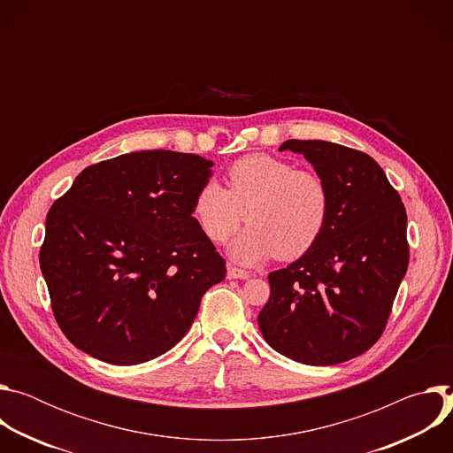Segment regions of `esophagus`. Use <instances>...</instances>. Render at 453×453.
<instances>
[{
	"label": "esophagus",
	"instance_id": "1",
	"mask_svg": "<svg viewBox=\"0 0 453 453\" xmlns=\"http://www.w3.org/2000/svg\"><path fill=\"white\" fill-rule=\"evenodd\" d=\"M227 278L229 280H247V278H250V273L236 269L233 265H227Z\"/></svg>",
	"mask_w": 453,
	"mask_h": 453
}]
</instances>
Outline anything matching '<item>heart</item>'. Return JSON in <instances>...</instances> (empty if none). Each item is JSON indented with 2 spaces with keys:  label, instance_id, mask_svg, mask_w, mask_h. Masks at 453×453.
I'll return each instance as SVG.
<instances>
[{
  "label": "heart",
  "instance_id": "1",
  "mask_svg": "<svg viewBox=\"0 0 453 453\" xmlns=\"http://www.w3.org/2000/svg\"><path fill=\"white\" fill-rule=\"evenodd\" d=\"M191 211L211 242H226L247 217L250 226L229 243L231 257L243 265L276 254L290 260L310 250L325 231L330 191L311 170L252 154L229 166L227 189L215 180L203 184Z\"/></svg>",
  "mask_w": 453,
  "mask_h": 453
}]
</instances>
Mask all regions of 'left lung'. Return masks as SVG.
Listing matches in <instances>:
<instances>
[{"label":"left lung","instance_id":"1","mask_svg":"<svg viewBox=\"0 0 453 453\" xmlns=\"http://www.w3.org/2000/svg\"><path fill=\"white\" fill-rule=\"evenodd\" d=\"M330 191V217L310 250L269 274L257 315L267 344L308 365H334L381 335L409 267L407 213L381 166L367 154L322 140H287Z\"/></svg>","mask_w":453,"mask_h":453}]
</instances>
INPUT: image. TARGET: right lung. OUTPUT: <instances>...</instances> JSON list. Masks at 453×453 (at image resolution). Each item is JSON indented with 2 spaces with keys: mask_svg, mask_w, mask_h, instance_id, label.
I'll use <instances>...</instances> for the list:
<instances>
[{
  "mask_svg": "<svg viewBox=\"0 0 453 453\" xmlns=\"http://www.w3.org/2000/svg\"><path fill=\"white\" fill-rule=\"evenodd\" d=\"M213 161L142 150L96 163L50 208L39 252L53 315L81 351L114 365L172 349L226 262L193 219Z\"/></svg>",
  "mask_w": 453,
  "mask_h": 453,
  "instance_id": "obj_1",
  "label": "right lung"
}]
</instances>
